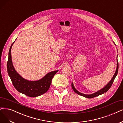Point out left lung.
Listing matches in <instances>:
<instances>
[{
  "mask_svg": "<svg viewBox=\"0 0 123 123\" xmlns=\"http://www.w3.org/2000/svg\"><path fill=\"white\" fill-rule=\"evenodd\" d=\"M118 69H119V64H118V62L117 61V69H116V72L115 74L113 75L112 78L111 79V81L109 82L103 88H102V89L99 90L98 91L95 92L93 94H90V95H86V94H83V93H80V92H79L78 91H77L75 88H74V84L73 83H72L71 84V86H72V89H73V90L74 91L77 93L78 94L80 95V96H84L86 98H94V97H95L96 96H99V95H101L104 93H106L107 91L110 89V88L111 87V86H112L113 83V81H114L116 77L117 74V72H118Z\"/></svg>",
  "mask_w": 123,
  "mask_h": 123,
  "instance_id": "8db88e82",
  "label": "left lung"
}]
</instances>
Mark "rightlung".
Instances as JSON below:
<instances>
[{"instance_id":"right-lung-1","label":"right lung","mask_w":123,"mask_h":123,"mask_svg":"<svg viewBox=\"0 0 123 123\" xmlns=\"http://www.w3.org/2000/svg\"><path fill=\"white\" fill-rule=\"evenodd\" d=\"M14 42L12 44L9 50L7 62L8 74L14 87L18 92L31 97H37L46 93L50 87L53 78L58 70L50 72L37 81H30L23 78L15 70L12 63L11 49Z\"/></svg>"}]
</instances>
